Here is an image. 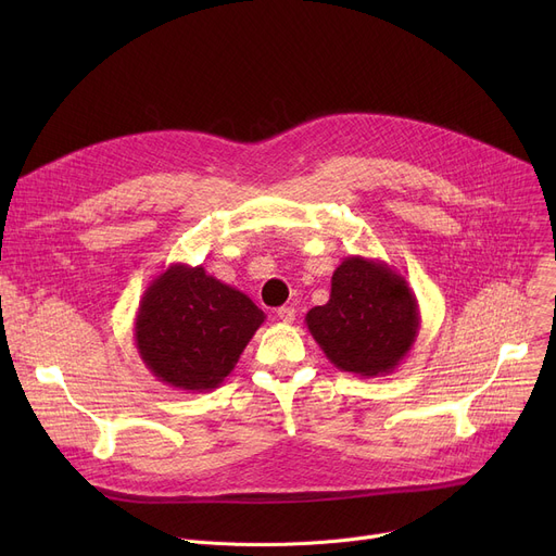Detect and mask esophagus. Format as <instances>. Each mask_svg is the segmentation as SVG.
Here are the masks:
<instances>
[{
    "label": "esophagus",
    "instance_id": "34e87169",
    "mask_svg": "<svg viewBox=\"0 0 556 556\" xmlns=\"http://www.w3.org/2000/svg\"><path fill=\"white\" fill-rule=\"evenodd\" d=\"M277 317L281 319V323H286V325L295 323V308H293V306H281V308L277 311Z\"/></svg>",
    "mask_w": 556,
    "mask_h": 556
}]
</instances>
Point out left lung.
Listing matches in <instances>:
<instances>
[{"label":"left lung","instance_id":"1","mask_svg":"<svg viewBox=\"0 0 556 556\" xmlns=\"http://www.w3.org/2000/svg\"><path fill=\"white\" fill-rule=\"evenodd\" d=\"M306 327L333 367L376 378L392 374L410 354L421 315L396 268L352 254L331 277L329 302L306 313Z\"/></svg>","mask_w":556,"mask_h":556}]
</instances>
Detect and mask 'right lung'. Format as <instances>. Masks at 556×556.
Segmentation results:
<instances>
[{
  "label": "right lung",
  "instance_id": "1",
  "mask_svg": "<svg viewBox=\"0 0 556 556\" xmlns=\"http://www.w3.org/2000/svg\"><path fill=\"white\" fill-rule=\"evenodd\" d=\"M263 319L266 313L241 290L202 266L170 263L143 290L132 338L157 381L185 392H212L237 367Z\"/></svg>",
  "mask_w": 556,
  "mask_h": 556
}]
</instances>
